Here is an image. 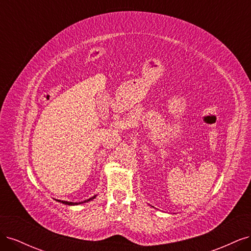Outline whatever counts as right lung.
Wrapping results in <instances>:
<instances>
[{
    "label": "right lung",
    "instance_id": "right-lung-1",
    "mask_svg": "<svg viewBox=\"0 0 251 251\" xmlns=\"http://www.w3.org/2000/svg\"><path fill=\"white\" fill-rule=\"evenodd\" d=\"M96 197H97V195H94L93 197H91L90 199H87V200L81 201V202H69V201H60V200H57V202L66 204V205H70V206H73V205H79V204H82V203H87V202H89V201H92L93 199L96 198Z\"/></svg>",
    "mask_w": 251,
    "mask_h": 251
}]
</instances>
